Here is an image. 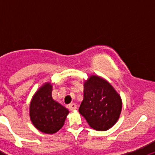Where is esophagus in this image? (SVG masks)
Returning <instances> with one entry per match:
<instances>
[{
    "mask_svg": "<svg viewBox=\"0 0 155 155\" xmlns=\"http://www.w3.org/2000/svg\"><path fill=\"white\" fill-rule=\"evenodd\" d=\"M68 108H69L70 110L73 111V110H74V109H77V105L75 103H71V104H70L69 106H68Z\"/></svg>",
    "mask_w": 155,
    "mask_h": 155,
    "instance_id": "esophagus-1",
    "label": "esophagus"
}]
</instances>
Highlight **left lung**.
I'll use <instances>...</instances> for the list:
<instances>
[{"instance_id": "8db88e82", "label": "left lung", "mask_w": 155, "mask_h": 155, "mask_svg": "<svg viewBox=\"0 0 155 155\" xmlns=\"http://www.w3.org/2000/svg\"><path fill=\"white\" fill-rule=\"evenodd\" d=\"M122 99L109 81L91 75L84 82V98L79 113L95 130L105 131L116 124L122 111Z\"/></svg>"}]
</instances>
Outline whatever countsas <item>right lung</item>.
Instances as JSON below:
<instances>
[{
  "mask_svg": "<svg viewBox=\"0 0 155 155\" xmlns=\"http://www.w3.org/2000/svg\"><path fill=\"white\" fill-rule=\"evenodd\" d=\"M53 85L46 82L35 91L29 105V116L40 132L53 134L64 126L69 111L52 97Z\"/></svg>",
  "mask_w": 155,
  "mask_h": 155,
  "instance_id": "add662e5",
  "label": "right lung"
}]
</instances>
